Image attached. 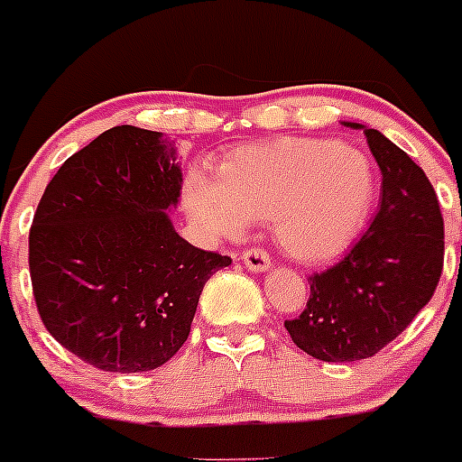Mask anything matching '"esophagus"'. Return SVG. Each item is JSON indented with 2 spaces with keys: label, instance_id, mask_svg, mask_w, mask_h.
Returning <instances> with one entry per match:
<instances>
[{
  "label": "esophagus",
  "instance_id": "esophagus-1",
  "mask_svg": "<svg viewBox=\"0 0 462 462\" xmlns=\"http://www.w3.org/2000/svg\"><path fill=\"white\" fill-rule=\"evenodd\" d=\"M241 261H244L245 268L253 270V273H265V270L270 268V257L259 248L245 250V253L241 254Z\"/></svg>",
  "mask_w": 462,
  "mask_h": 462
}]
</instances>
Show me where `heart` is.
<instances>
[{"instance_id": "b5f03b06", "label": "heart", "mask_w": 462, "mask_h": 462, "mask_svg": "<svg viewBox=\"0 0 462 462\" xmlns=\"http://www.w3.org/2000/svg\"><path fill=\"white\" fill-rule=\"evenodd\" d=\"M375 197L369 158L330 138L244 144L218 165V179L192 170L183 188L185 212L208 239H239L270 218L283 253L310 265L351 248Z\"/></svg>"}]
</instances>
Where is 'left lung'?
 Segmentation results:
<instances>
[{
  "label": "left lung",
  "instance_id": "obj_1",
  "mask_svg": "<svg viewBox=\"0 0 462 462\" xmlns=\"http://www.w3.org/2000/svg\"><path fill=\"white\" fill-rule=\"evenodd\" d=\"M382 174L380 208L339 263L309 279L292 342L321 362H356L393 342L430 304L445 257L440 205L425 171L384 134L360 123Z\"/></svg>",
  "mask_w": 462,
  "mask_h": 462
}]
</instances>
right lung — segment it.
<instances>
[{
  "mask_svg": "<svg viewBox=\"0 0 462 462\" xmlns=\"http://www.w3.org/2000/svg\"><path fill=\"white\" fill-rule=\"evenodd\" d=\"M183 170L161 132L120 125L64 161L29 235L46 330L96 369L141 374L185 344L199 297L230 257L174 230Z\"/></svg>",
  "mask_w": 462,
  "mask_h": 462,
  "instance_id": "add662e5",
  "label": "right lung"
}]
</instances>
